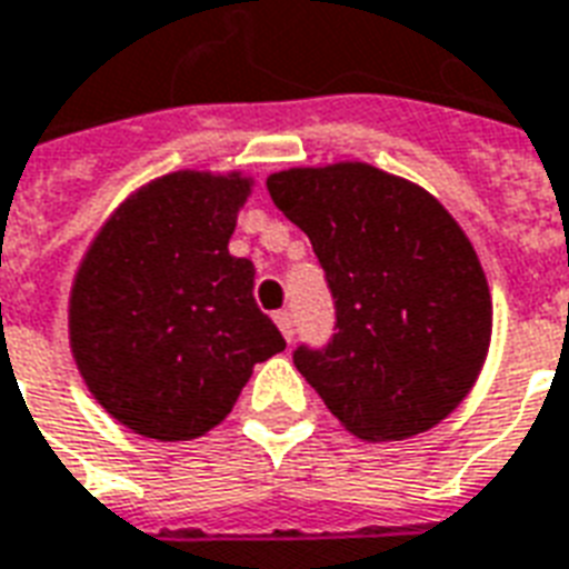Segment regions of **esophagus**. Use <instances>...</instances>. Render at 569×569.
I'll return each instance as SVG.
<instances>
[{
  "mask_svg": "<svg viewBox=\"0 0 569 569\" xmlns=\"http://www.w3.org/2000/svg\"><path fill=\"white\" fill-rule=\"evenodd\" d=\"M274 322H277V328L283 331L286 340L292 342V337H295V316L289 313V310H277V313H274Z\"/></svg>",
  "mask_w": 569,
  "mask_h": 569,
  "instance_id": "obj_1",
  "label": "esophagus"
}]
</instances>
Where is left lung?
<instances>
[{
  "instance_id": "left-lung-1",
  "label": "left lung",
  "mask_w": 569,
  "mask_h": 569,
  "mask_svg": "<svg viewBox=\"0 0 569 569\" xmlns=\"http://www.w3.org/2000/svg\"><path fill=\"white\" fill-rule=\"evenodd\" d=\"M268 193L303 229L333 298L331 340L292 361L342 427L400 441L477 381L492 298L466 232L423 188L370 163L286 169Z\"/></svg>"
}]
</instances>
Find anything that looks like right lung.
I'll use <instances>...</instances> for the list:
<instances>
[{"label": "right lung", "mask_w": 569, "mask_h": 569, "mask_svg": "<svg viewBox=\"0 0 569 569\" xmlns=\"http://www.w3.org/2000/svg\"><path fill=\"white\" fill-rule=\"evenodd\" d=\"M250 179L172 172L124 199L71 289V352L94 400L146 439H197L286 340L229 253Z\"/></svg>", "instance_id": "right-lung-1"}]
</instances>
